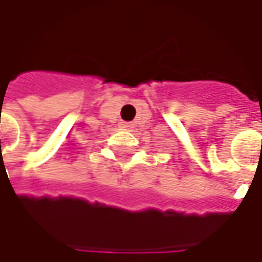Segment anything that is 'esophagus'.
<instances>
[{
	"label": "esophagus",
	"instance_id": "obj_1",
	"mask_svg": "<svg viewBox=\"0 0 262 262\" xmlns=\"http://www.w3.org/2000/svg\"><path fill=\"white\" fill-rule=\"evenodd\" d=\"M119 126H121L122 129H131V128L134 126V124H133V122H126V121H121V122H119Z\"/></svg>",
	"mask_w": 262,
	"mask_h": 262
}]
</instances>
